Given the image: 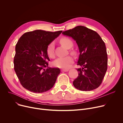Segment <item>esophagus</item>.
Listing matches in <instances>:
<instances>
[{"instance_id": "1", "label": "esophagus", "mask_w": 123, "mask_h": 123, "mask_svg": "<svg viewBox=\"0 0 123 123\" xmlns=\"http://www.w3.org/2000/svg\"><path fill=\"white\" fill-rule=\"evenodd\" d=\"M69 71V69H62L61 70L62 72H68Z\"/></svg>"}]
</instances>
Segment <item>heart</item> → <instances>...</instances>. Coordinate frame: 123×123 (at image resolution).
Returning <instances> with one entry per match:
<instances>
[{"label": "heart", "mask_w": 123, "mask_h": 123, "mask_svg": "<svg viewBox=\"0 0 123 123\" xmlns=\"http://www.w3.org/2000/svg\"><path fill=\"white\" fill-rule=\"evenodd\" d=\"M60 43L65 48L69 49L73 46V42L70 39L64 37L61 38L60 40ZM54 43H50L47 47L46 52L48 56L50 58L54 57ZM74 59L71 56H67L64 57H59L53 62L54 66L62 69L69 68L71 64L73 63Z\"/></svg>", "instance_id": "b5f03b06"}]
</instances>
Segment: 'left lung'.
Returning <instances> with one entry per match:
<instances>
[{
    "mask_svg": "<svg viewBox=\"0 0 123 123\" xmlns=\"http://www.w3.org/2000/svg\"><path fill=\"white\" fill-rule=\"evenodd\" d=\"M62 34L72 37L78 45L80 55L77 65L78 76L74 86L83 91H89L101 85L107 70L108 57L106 45L100 36L94 30L77 26Z\"/></svg>",
    "mask_w": 123,
    "mask_h": 123,
    "instance_id": "obj_1",
    "label": "left lung"
}]
</instances>
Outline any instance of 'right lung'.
I'll return each instance as SVG.
<instances>
[{
    "label": "right lung",
    "mask_w": 123,
    "mask_h": 123,
    "mask_svg": "<svg viewBox=\"0 0 123 123\" xmlns=\"http://www.w3.org/2000/svg\"><path fill=\"white\" fill-rule=\"evenodd\" d=\"M62 32L36 30L25 33L19 38L15 46L14 68L26 89L40 93L53 87L60 70L47 67L50 59L46 49L48 44Z\"/></svg>",
    "instance_id": "1"
}]
</instances>
